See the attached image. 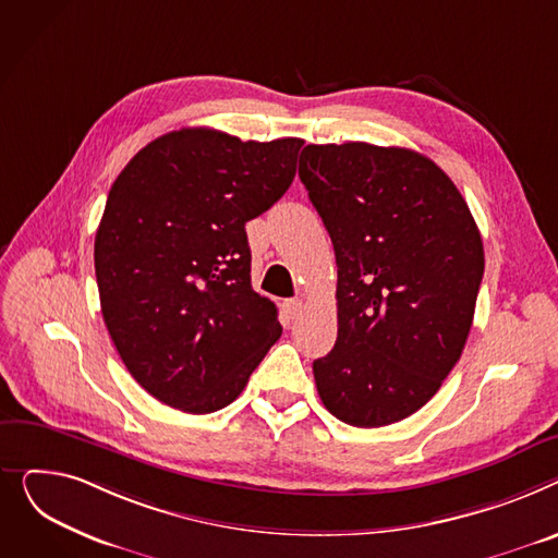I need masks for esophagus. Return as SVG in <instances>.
I'll return each instance as SVG.
<instances>
[{"instance_id": "34e87169", "label": "esophagus", "mask_w": 558, "mask_h": 558, "mask_svg": "<svg viewBox=\"0 0 558 558\" xmlns=\"http://www.w3.org/2000/svg\"><path fill=\"white\" fill-rule=\"evenodd\" d=\"M283 313H286L288 322L290 319H298V315L302 313V302L300 300H286L283 302Z\"/></svg>"}]
</instances>
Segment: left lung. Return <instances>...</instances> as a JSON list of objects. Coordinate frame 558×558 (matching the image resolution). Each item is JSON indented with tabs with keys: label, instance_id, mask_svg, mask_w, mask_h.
Here are the masks:
<instances>
[{
	"label": "left lung",
	"instance_id": "obj_1",
	"mask_svg": "<svg viewBox=\"0 0 558 558\" xmlns=\"http://www.w3.org/2000/svg\"><path fill=\"white\" fill-rule=\"evenodd\" d=\"M300 178L338 264V340L313 363L324 408L355 428L428 403L460 360L484 247L452 180L421 153L308 144Z\"/></svg>",
	"mask_w": 558,
	"mask_h": 558
}]
</instances>
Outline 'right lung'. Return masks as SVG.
Instances as JSON below:
<instances>
[{"label":"right lung","instance_id":"1","mask_svg":"<svg viewBox=\"0 0 558 558\" xmlns=\"http://www.w3.org/2000/svg\"><path fill=\"white\" fill-rule=\"evenodd\" d=\"M302 146L182 128L114 180L94 239L101 313L128 372L163 405L222 410L279 340L277 306L252 290L245 222L288 191Z\"/></svg>","mask_w":558,"mask_h":558}]
</instances>
